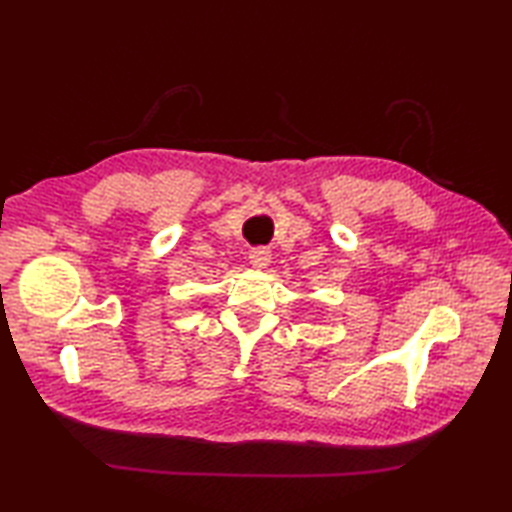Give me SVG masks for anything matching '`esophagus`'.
I'll use <instances>...</instances> for the list:
<instances>
[{
  "label": "esophagus",
  "mask_w": 512,
  "mask_h": 512,
  "mask_svg": "<svg viewBox=\"0 0 512 512\" xmlns=\"http://www.w3.org/2000/svg\"><path fill=\"white\" fill-rule=\"evenodd\" d=\"M248 259H250V266L262 270L270 264V250L264 248V246H257V248H250L248 253Z\"/></svg>",
  "instance_id": "esophagus-1"
}]
</instances>
